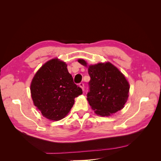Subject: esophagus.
<instances>
[{
  "label": "esophagus",
  "instance_id": "34e87169",
  "mask_svg": "<svg viewBox=\"0 0 161 161\" xmlns=\"http://www.w3.org/2000/svg\"><path fill=\"white\" fill-rule=\"evenodd\" d=\"M79 86L80 87V88H81L82 90H84V84L82 83V82H80V83H79Z\"/></svg>",
  "mask_w": 161,
  "mask_h": 161
}]
</instances>
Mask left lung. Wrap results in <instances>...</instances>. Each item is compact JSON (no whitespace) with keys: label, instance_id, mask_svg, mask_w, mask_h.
I'll return each mask as SVG.
<instances>
[{"label":"left lung","instance_id":"8db88e82","mask_svg":"<svg viewBox=\"0 0 161 161\" xmlns=\"http://www.w3.org/2000/svg\"><path fill=\"white\" fill-rule=\"evenodd\" d=\"M78 62L88 68L91 80L87 101L95 114L109 117L122 109L128 101L130 87L123 73L109 62L90 65L83 59Z\"/></svg>","mask_w":161,"mask_h":161}]
</instances>
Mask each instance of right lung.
Returning a JSON list of instances; mask_svg holds the SVG:
<instances>
[{
    "instance_id": "right-lung-1",
    "label": "right lung",
    "mask_w": 161,
    "mask_h": 161,
    "mask_svg": "<svg viewBox=\"0 0 161 161\" xmlns=\"http://www.w3.org/2000/svg\"><path fill=\"white\" fill-rule=\"evenodd\" d=\"M33 104L44 118L60 120L69 114L82 89L73 82L67 64L58 58L47 61L34 75L30 85Z\"/></svg>"
}]
</instances>
